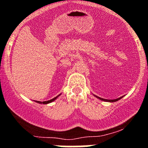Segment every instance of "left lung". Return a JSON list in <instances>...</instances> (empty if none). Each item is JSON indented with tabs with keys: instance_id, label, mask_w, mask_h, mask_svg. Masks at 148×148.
<instances>
[{
	"instance_id": "1",
	"label": "left lung",
	"mask_w": 148,
	"mask_h": 148,
	"mask_svg": "<svg viewBox=\"0 0 148 148\" xmlns=\"http://www.w3.org/2000/svg\"><path fill=\"white\" fill-rule=\"evenodd\" d=\"M98 97L99 99H101V100H102V101H108V102H115V101H118L119 100H120L121 97H119V98H117V99H115V100H106V99H103V98H101V97Z\"/></svg>"
}]
</instances>
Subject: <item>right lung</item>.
<instances>
[{
  "instance_id": "add662e5",
  "label": "right lung",
  "mask_w": 148,
  "mask_h": 148,
  "mask_svg": "<svg viewBox=\"0 0 148 148\" xmlns=\"http://www.w3.org/2000/svg\"><path fill=\"white\" fill-rule=\"evenodd\" d=\"M59 96H60V95H59L58 96H56V97H54V98H53V99H51V100H50V101H43V102H41V101H36L37 103H43V104H47V103H51V102H52V101H55V100H56V99L57 98V97H58Z\"/></svg>"
}]
</instances>
